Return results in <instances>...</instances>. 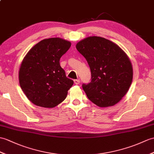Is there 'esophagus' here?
Masks as SVG:
<instances>
[{
    "mask_svg": "<svg viewBox=\"0 0 154 154\" xmlns=\"http://www.w3.org/2000/svg\"><path fill=\"white\" fill-rule=\"evenodd\" d=\"M79 83H80V81L79 79H75L74 80V83L75 85H79Z\"/></svg>",
    "mask_w": 154,
    "mask_h": 154,
    "instance_id": "esophagus-1",
    "label": "esophagus"
}]
</instances>
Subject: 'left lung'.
Masks as SVG:
<instances>
[{
	"mask_svg": "<svg viewBox=\"0 0 154 154\" xmlns=\"http://www.w3.org/2000/svg\"><path fill=\"white\" fill-rule=\"evenodd\" d=\"M76 48L91 71V81L82 85L88 98L99 107L116 104L133 80V67L126 54L114 42L96 36L79 42Z\"/></svg>",
	"mask_w": 154,
	"mask_h": 154,
	"instance_id": "1",
	"label": "left lung"
}]
</instances>
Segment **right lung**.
Masks as SVG:
<instances>
[{"instance_id":"1","label":"right lung","mask_w":154,"mask_h":154,"mask_svg":"<svg viewBox=\"0 0 154 154\" xmlns=\"http://www.w3.org/2000/svg\"><path fill=\"white\" fill-rule=\"evenodd\" d=\"M70 46V42L60 38L44 39L25 56L19 71L20 85L34 104L54 108L66 99L73 81L66 77L60 59Z\"/></svg>"}]
</instances>
